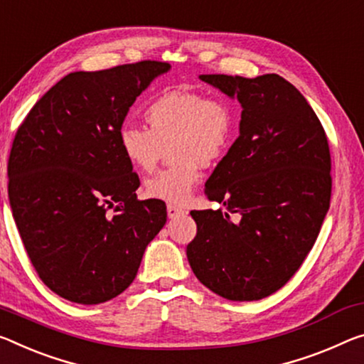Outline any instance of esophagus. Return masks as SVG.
<instances>
[{"instance_id": "34e87169", "label": "esophagus", "mask_w": 364, "mask_h": 364, "mask_svg": "<svg viewBox=\"0 0 364 364\" xmlns=\"http://www.w3.org/2000/svg\"><path fill=\"white\" fill-rule=\"evenodd\" d=\"M166 213H168V217H170V218H175V217L184 215V213H186V210L181 209V207H178V205H171V204H168V205H166Z\"/></svg>"}]
</instances>
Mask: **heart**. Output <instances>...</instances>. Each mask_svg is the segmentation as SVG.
<instances>
[{"mask_svg":"<svg viewBox=\"0 0 364 364\" xmlns=\"http://www.w3.org/2000/svg\"><path fill=\"white\" fill-rule=\"evenodd\" d=\"M144 118L149 131L132 124L118 131L119 151L136 170L151 171L168 146L173 165L149 178L144 191L171 205L186 204L203 176L200 165L218 164L232 146L236 129L232 103L176 89L149 102Z\"/></svg>","mask_w":364,"mask_h":364,"instance_id":"obj_1","label":"heart"}]
</instances>
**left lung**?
Wrapping results in <instances>:
<instances>
[{"label": "left lung", "mask_w": 364, "mask_h": 364, "mask_svg": "<svg viewBox=\"0 0 364 364\" xmlns=\"http://www.w3.org/2000/svg\"><path fill=\"white\" fill-rule=\"evenodd\" d=\"M243 107L240 136L205 183L227 212L191 210L194 275L232 301L280 290L314 246L331 204V151L314 109L279 74H203ZM235 213L237 218H231Z\"/></svg>", "instance_id": "8db88e82"}]
</instances>
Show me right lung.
<instances>
[{
    "label": "right lung",
    "instance_id": "add662e5",
    "mask_svg": "<svg viewBox=\"0 0 364 364\" xmlns=\"http://www.w3.org/2000/svg\"><path fill=\"white\" fill-rule=\"evenodd\" d=\"M168 69L146 60L71 73L17 128L8 160L14 222L40 280L69 301L123 293L166 222L165 203L137 199L141 181L118 131L136 97Z\"/></svg>",
    "mask_w": 364,
    "mask_h": 364
}]
</instances>
